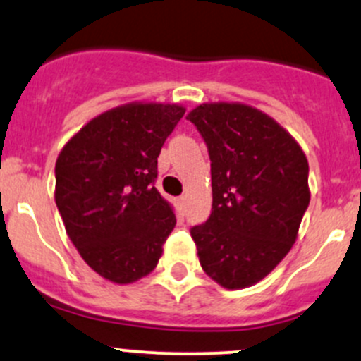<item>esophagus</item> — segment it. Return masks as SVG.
Listing matches in <instances>:
<instances>
[{
  "label": "esophagus",
  "mask_w": 361,
  "mask_h": 361,
  "mask_svg": "<svg viewBox=\"0 0 361 361\" xmlns=\"http://www.w3.org/2000/svg\"><path fill=\"white\" fill-rule=\"evenodd\" d=\"M177 203H179V207H180V210L184 212L185 210V196H180L179 200H177Z\"/></svg>",
  "instance_id": "1"
}]
</instances>
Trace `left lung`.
<instances>
[{
	"mask_svg": "<svg viewBox=\"0 0 361 361\" xmlns=\"http://www.w3.org/2000/svg\"><path fill=\"white\" fill-rule=\"evenodd\" d=\"M188 120L212 161V213L191 228L201 267L226 289L257 284L289 253L308 208L303 149L247 104L204 103Z\"/></svg>",
	"mask_w": 361,
	"mask_h": 361,
	"instance_id": "8db88e82",
	"label": "left lung"
}]
</instances>
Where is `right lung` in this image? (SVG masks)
I'll return each mask as SVG.
<instances>
[{
    "label": "right lung",
    "instance_id": "obj_1",
    "mask_svg": "<svg viewBox=\"0 0 361 361\" xmlns=\"http://www.w3.org/2000/svg\"><path fill=\"white\" fill-rule=\"evenodd\" d=\"M179 104L130 103L86 123L58 154L55 201L84 262L117 284L157 267L176 227L154 188L158 157L179 120Z\"/></svg>",
    "mask_w": 361,
    "mask_h": 361
}]
</instances>
